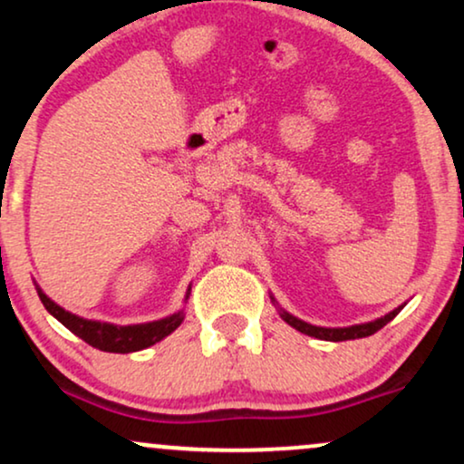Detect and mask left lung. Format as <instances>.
I'll list each match as a JSON object with an SVG mask.
<instances>
[{
    "label": "left lung",
    "instance_id": "obj_1",
    "mask_svg": "<svg viewBox=\"0 0 464 464\" xmlns=\"http://www.w3.org/2000/svg\"><path fill=\"white\" fill-rule=\"evenodd\" d=\"M402 308V306H401ZM401 308L392 310L390 314L381 316L377 321H371V324H362V325H351V327H316V325H310V324H304V321L295 319V316H291L289 313H283V319L289 324L291 327H295L297 332L306 334V336H314L319 340H332V343H340V340H355V338H366V336H372L374 332H379L381 327L388 325L394 316L401 313Z\"/></svg>",
    "mask_w": 464,
    "mask_h": 464
}]
</instances>
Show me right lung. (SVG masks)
Listing matches in <instances>:
<instances>
[{
  "label": "right lung",
  "instance_id": "obj_1",
  "mask_svg": "<svg viewBox=\"0 0 464 464\" xmlns=\"http://www.w3.org/2000/svg\"><path fill=\"white\" fill-rule=\"evenodd\" d=\"M40 300H43L44 308L55 316L60 324L68 327L74 336L85 340L92 347L109 351V353H132V351L148 349L151 344H156L158 340L175 332L184 321V313H175L162 321H154V324L145 325H128V327H117L111 324H101V321H87L81 316L70 314L62 306H57L55 302H51L43 291H38Z\"/></svg>",
  "mask_w": 464,
  "mask_h": 464
}]
</instances>
